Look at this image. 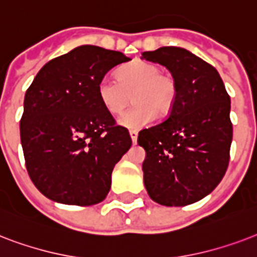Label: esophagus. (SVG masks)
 Wrapping results in <instances>:
<instances>
[{
  "label": "esophagus",
  "mask_w": 257,
  "mask_h": 257,
  "mask_svg": "<svg viewBox=\"0 0 257 257\" xmlns=\"http://www.w3.org/2000/svg\"><path fill=\"white\" fill-rule=\"evenodd\" d=\"M128 134H130V138H131V141H133V143L135 145V143H137V139H138V131L131 130Z\"/></svg>",
  "instance_id": "esophagus-1"
}]
</instances>
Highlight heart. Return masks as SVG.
Returning <instances> with one entry per match:
<instances>
[{"instance_id":"1","label":"heart","mask_w":257,"mask_h":257,"mask_svg":"<svg viewBox=\"0 0 257 257\" xmlns=\"http://www.w3.org/2000/svg\"><path fill=\"white\" fill-rule=\"evenodd\" d=\"M118 79L103 76L97 83L100 103L111 115H119L134 96L137 104L118 119L122 127L139 130L156 118L173 110L177 99V81L170 73L161 72L160 65L135 60L119 69Z\"/></svg>"}]
</instances>
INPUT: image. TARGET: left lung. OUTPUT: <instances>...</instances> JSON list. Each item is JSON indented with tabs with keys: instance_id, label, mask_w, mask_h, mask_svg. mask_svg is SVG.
Segmentation results:
<instances>
[{
	"instance_id": "left-lung-1",
	"label": "left lung",
	"mask_w": 257,
	"mask_h": 257,
	"mask_svg": "<svg viewBox=\"0 0 257 257\" xmlns=\"http://www.w3.org/2000/svg\"><path fill=\"white\" fill-rule=\"evenodd\" d=\"M142 59L166 67L177 81L169 118L139 131L145 188L160 205H190L213 192L229 164L230 97L217 69L184 48H158Z\"/></svg>"
}]
</instances>
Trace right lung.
I'll use <instances>...</instances> for the list:
<instances>
[{
    "mask_svg": "<svg viewBox=\"0 0 257 257\" xmlns=\"http://www.w3.org/2000/svg\"><path fill=\"white\" fill-rule=\"evenodd\" d=\"M130 60L118 51L80 45L48 61L28 88L21 146L32 182L49 200L89 206L110 192L114 166L131 138L100 103L97 83Z\"/></svg>",
    "mask_w": 257,
    "mask_h": 257,
    "instance_id": "right-lung-1",
    "label": "right lung"
}]
</instances>
